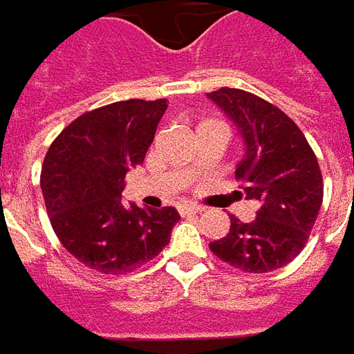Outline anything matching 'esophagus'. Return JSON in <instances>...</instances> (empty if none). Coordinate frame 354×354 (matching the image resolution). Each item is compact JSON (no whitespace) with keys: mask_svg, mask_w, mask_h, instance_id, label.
I'll use <instances>...</instances> for the list:
<instances>
[{"mask_svg":"<svg viewBox=\"0 0 354 354\" xmlns=\"http://www.w3.org/2000/svg\"><path fill=\"white\" fill-rule=\"evenodd\" d=\"M203 211H205V207H201V205H183V207H179L181 214H198Z\"/></svg>","mask_w":354,"mask_h":354,"instance_id":"1","label":"esophagus"}]
</instances>
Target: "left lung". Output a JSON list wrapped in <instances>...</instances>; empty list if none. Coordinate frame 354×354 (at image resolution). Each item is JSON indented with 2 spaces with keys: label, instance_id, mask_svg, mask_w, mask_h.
<instances>
[{
  "label": "left lung",
  "instance_id": "8db88e82",
  "mask_svg": "<svg viewBox=\"0 0 354 354\" xmlns=\"http://www.w3.org/2000/svg\"><path fill=\"white\" fill-rule=\"evenodd\" d=\"M236 126L244 142L236 179L238 197L258 203L256 218L240 223L230 216L225 238L211 250L242 272L264 274L290 264L304 250L323 203L317 157L306 136L279 108L238 88L207 94Z\"/></svg>",
  "mask_w": 354,
  "mask_h": 354
}]
</instances>
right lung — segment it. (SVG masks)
Instances as JSON below:
<instances>
[{"instance_id": "right-lung-1", "label": "right lung", "mask_w": 354, "mask_h": 354, "mask_svg": "<svg viewBox=\"0 0 354 354\" xmlns=\"http://www.w3.org/2000/svg\"><path fill=\"white\" fill-rule=\"evenodd\" d=\"M167 100H124L76 118L50 143L41 191L61 244L102 274H126L156 258L181 218L173 207L122 203L124 179L153 142Z\"/></svg>"}]
</instances>
